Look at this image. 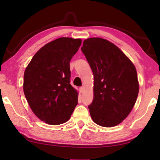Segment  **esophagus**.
Listing matches in <instances>:
<instances>
[{"label":"esophagus","mask_w":160,"mask_h":160,"mask_svg":"<svg viewBox=\"0 0 160 160\" xmlns=\"http://www.w3.org/2000/svg\"><path fill=\"white\" fill-rule=\"evenodd\" d=\"M79 90L81 93H82V92H84V91H85V88H84L83 87H81V88H80Z\"/></svg>","instance_id":"34e87169"}]
</instances>
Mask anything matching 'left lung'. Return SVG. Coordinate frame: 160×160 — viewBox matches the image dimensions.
Segmentation results:
<instances>
[{
    "instance_id": "left-lung-1",
    "label": "left lung",
    "mask_w": 160,
    "mask_h": 160,
    "mask_svg": "<svg viewBox=\"0 0 160 160\" xmlns=\"http://www.w3.org/2000/svg\"><path fill=\"white\" fill-rule=\"evenodd\" d=\"M81 50L94 75L91 118L103 127L117 126L131 113L138 95L136 68L120 48L102 38L85 39Z\"/></svg>"
}]
</instances>
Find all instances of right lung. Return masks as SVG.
I'll return each instance as SVG.
<instances>
[{
    "mask_svg": "<svg viewBox=\"0 0 160 160\" xmlns=\"http://www.w3.org/2000/svg\"><path fill=\"white\" fill-rule=\"evenodd\" d=\"M82 40L61 37L34 54L24 73L23 91L33 113L49 125L67 122L78 104V92L70 84V61Z\"/></svg>",
    "mask_w": 160,
    "mask_h": 160,
    "instance_id": "right-lung-1",
    "label": "right lung"
}]
</instances>
